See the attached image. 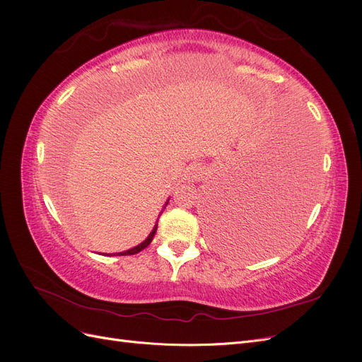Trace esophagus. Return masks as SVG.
<instances>
[{
	"mask_svg": "<svg viewBox=\"0 0 362 362\" xmlns=\"http://www.w3.org/2000/svg\"><path fill=\"white\" fill-rule=\"evenodd\" d=\"M201 169L198 168V166H190V168H187L184 170V178L185 180H189V181H193V180H196L199 177V172Z\"/></svg>",
	"mask_w": 362,
	"mask_h": 362,
	"instance_id": "34e87169",
	"label": "esophagus"
}]
</instances>
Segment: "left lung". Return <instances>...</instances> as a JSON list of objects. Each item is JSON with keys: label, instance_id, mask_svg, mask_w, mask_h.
I'll list each match as a JSON object with an SVG mask.
<instances>
[{"label": "left lung", "instance_id": "obj_1", "mask_svg": "<svg viewBox=\"0 0 362 362\" xmlns=\"http://www.w3.org/2000/svg\"><path fill=\"white\" fill-rule=\"evenodd\" d=\"M300 131L302 119H294L291 133ZM296 164L293 157H270L213 196L208 218L218 247L238 258H255L287 242L299 226L306 194V173Z\"/></svg>", "mask_w": 362, "mask_h": 362}]
</instances>
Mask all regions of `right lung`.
Masks as SVG:
<instances>
[{"mask_svg": "<svg viewBox=\"0 0 362 362\" xmlns=\"http://www.w3.org/2000/svg\"><path fill=\"white\" fill-rule=\"evenodd\" d=\"M168 202H169V199L166 201V204H164V206H163V210L164 208H166V205H168ZM161 210V211H163ZM161 214V213H160ZM157 226H158V218H157V222H156V225H154V228H152V231L149 233V235L146 237V240H144V242H141L140 245H137V246H134V247H131V249H128V250H124V252H117V254H115V255H134V254H139L140 250H144L146 246H149V243L152 242V238H154V235H156V233H157Z\"/></svg>", "mask_w": 362, "mask_h": 362, "instance_id": "obj_1", "label": "right lung"}]
</instances>
